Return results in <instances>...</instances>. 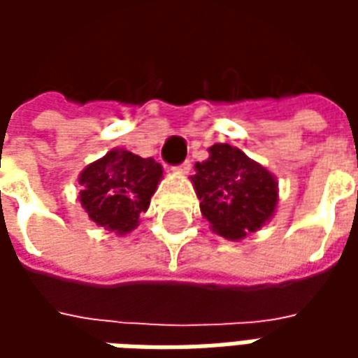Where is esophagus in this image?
I'll use <instances>...</instances> for the list:
<instances>
[{
  "instance_id": "obj_1",
  "label": "esophagus",
  "mask_w": 358,
  "mask_h": 358,
  "mask_svg": "<svg viewBox=\"0 0 358 358\" xmlns=\"http://www.w3.org/2000/svg\"><path fill=\"white\" fill-rule=\"evenodd\" d=\"M189 171H192V163H189V161H184V163L180 164V166H176V169H174V172H176V174H187Z\"/></svg>"
}]
</instances>
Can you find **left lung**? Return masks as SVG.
Segmentation results:
<instances>
[{
  "instance_id": "8db88e82",
  "label": "left lung",
  "mask_w": 358,
  "mask_h": 358,
  "mask_svg": "<svg viewBox=\"0 0 358 358\" xmlns=\"http://www.w3.org/2000/svg\"><path fill=\"white\" fill-rule=\"evenodd\" d=\"M192 184L210 230L226 240H243L276 213V176L228 143L210 145L209 159L195 163Z\"/></svg>"
}]
</instances>
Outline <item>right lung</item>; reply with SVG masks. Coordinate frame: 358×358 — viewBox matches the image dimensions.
<instances>
[{
  "label": "right lung",
  "instance_id": "obj_1",
  "mask_svg": "<svg viewBox=\"0 0 358 358\" xmlns=\"http://www.w3.org/2000/svg\"><path fill=\"white\" fill-rule=\"evenodd\" d=\"M163 178V166L128 149H110L78 176L82 209L92 222L124 236L140 224L151 195Z\"/></svg>",
  "mask_w": 358,
  "mask_h": 358
}]
</instances>
